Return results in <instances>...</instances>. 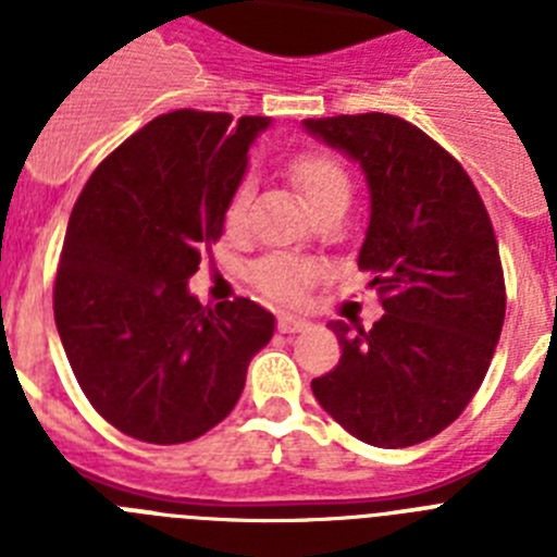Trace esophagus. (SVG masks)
Listing matches in <instances>:
<instances>
[{"instance_id": "1", "label": "esophagus", "mask_w": 557, "mask_h": 557, "mask_svg": "<svg viewBox=\"0 0 557 557\" xmlns=\"http://www.w3.org/2000/svg\"><path fill=\"white\" fill-rule=\"evenodd\" d=\"M309 326H312V323H309V318H301V314H293V312L278 314V329H282L284 334L304 332V329H309Z\"/></svg>"}]
</instances>
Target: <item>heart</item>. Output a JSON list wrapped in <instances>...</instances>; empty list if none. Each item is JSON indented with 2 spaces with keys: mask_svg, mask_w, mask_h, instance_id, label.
Wrapping results in <instances>:
<instances>
[{
  "mask_svg": "<svg viewBox=\"0 0 557 557\" xmlns=\"http://www.w3.org/2000/svg\"><path fill=\"white\" fill-rule=\"evenodd\" d=\"M289 178L298 186V191H301L312 211L334 198H348V191H351V181H348V172L343 170V164L321 150L298 152L289 161ZM248 209L250 191L248 186H239L231 195L228 206H225V228H228V234H239L248 225ZM250 278L262 293L282 298V301H293V298H301L307 293L314 278V268L304 259H295V256L273 253L259 259L250 268Z\"/></svg>",
  "mask_w": 557,
  "mask_h": 557,
  "instance_id": "obj_1",
  "label": "heart"
}]
</instances>
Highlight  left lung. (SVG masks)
<instances>
[{
  "mask_svg": "<svg viewBox=\"0 0 557 557\" xmlns=\"http://www.w3.org/2000/svg\"><path fill=\"white\" fill-rule=\"evenodd\" d=\"M314 139L357 161L371 191L359 270L385 314L373 329L332 321L343 357L312 379L323 410L362 444L430 441L466 410L505 323L494 225L460 164L391 113L304 120Z\"/></svg>",
  "mask_w": 557,
  "mask_h": 557,
  "instance_id": "1",
  "label": "left lung"
}]
</instances>
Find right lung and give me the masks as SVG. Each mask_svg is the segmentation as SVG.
<instances>
[{
  "label": "right lung",
  "instance_id": "right-lung-1",
  "mask_svg": "<svg viewBox=\"0 0 557 557\" xmlns=\"http://www.w3.org/2000/svg\"><path fill=\"white\" fill-rule=\"evenodd\" d=\"M268 116L164 113L122 141L83 186L55 275V326L97 412L145 444H186L243 396L275 318L250 298L218 307L189 293L200 250Z\"/></svg>",
  "mask_w": 557,
  "mask_h": 557
}]
</instances>
